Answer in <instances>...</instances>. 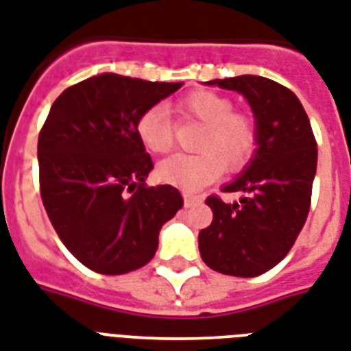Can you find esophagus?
Wrapping results in <instances>:
<instances>
[{
	"label": "esophagus",
	"mask_w": 351,
	"mask_h": 351,
	"mask_svg": "<svg viewBox=\"0 0 351 351\" xmlns=\"http://www.w3.org/2000/svg\"><path fill=\"white\" fill-rule=\"evenodd\" d=\"M199 202H201V197H197V195H188V193H186V195H184V204H186V206H193V204H199Z\"/></svg>",
	"instance_id": "1"
}]
</instances>
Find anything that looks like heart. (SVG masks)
I'll return each mask as SVG.
<instances>
[{
    "mask_svg": "<svg viewBox=\"0 0 351 351\" xmlns=\"http://www.w3.org/2000/svg\"><path fill=\"white\" fill-rule=\"evenodd\" d=\"M180 121L202 124L193 143L195 154H178L160 163L158 176L184 191H197L225 173H238L258 149V123L247 111L234 110V102L215 90L197 89L175 104ZM136 132L152 154H169L176 141L173 119L162 108H149L139 115Z\"/></svg>",
    "mask_w": 351,
    "mask_h": 351,
    "instance_id": "b5f03b06",
    "label": "heart"
}]
</instances>
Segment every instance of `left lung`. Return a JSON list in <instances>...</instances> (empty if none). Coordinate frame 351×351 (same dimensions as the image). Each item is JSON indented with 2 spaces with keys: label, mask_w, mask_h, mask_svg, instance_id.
Wrapping results in <instances>:
<instances>
[{
  "label": "left lung",
  "mask_w": 351,
  "mask_h": 351,
  "mask_svg": "<svg viewBox=\"0 0 351 351\" xmlns=\"http://www.w3.org/2000/svg\"><path fill=\"white\" fill-rule=\"evenodd\" d=\"M247 98L258 123V149L225 193H243L227 204L210 195L214 219L199 232V251L214 271L258 277L288 255L307 221L318 149L298 96L262 76L214 80Z\"/></svg>",
  "instance_id": "8db88e82"
}]
</instances>
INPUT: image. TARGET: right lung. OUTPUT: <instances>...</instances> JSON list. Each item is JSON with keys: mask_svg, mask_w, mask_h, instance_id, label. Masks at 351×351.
<instances>
[{"mask_svg": "<svg viewBox=\"0 0 351 351\" xmlns=\"http://www.w3.org/2000/svg\"><path fill=\"white\" fill-rule=\"evenodd\" d=\"M182 83L100 74L64 89L38 134L40 197L64 247L102 275L143 268L182 208L173 186H147L152 165L136 123Z\"/></svg>", "mask_w": 351, "mask_h": 351, "instance_id": "1", "label": "right lung"}]
</instances>
